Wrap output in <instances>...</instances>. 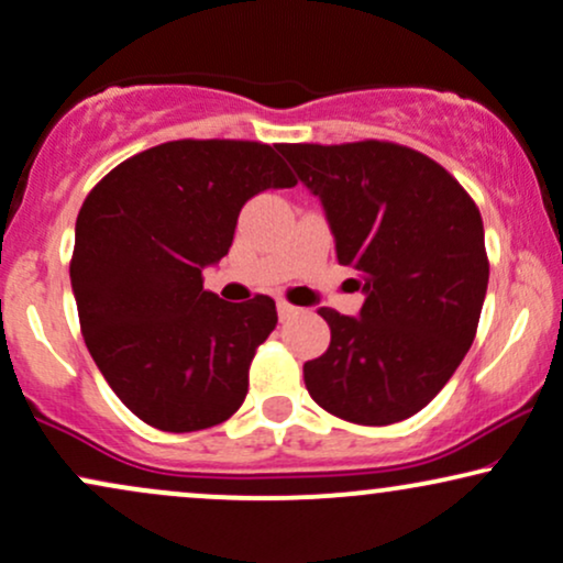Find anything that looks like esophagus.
<instances>
[{
  "label": "esophagus",
  "instance_id": "1",
  "mask_svg": "<svg viewBox=\"0 0 563 563\" xmlns=\"http://www.w3.org/2000/svg\"><path fill=\"white\" fill-rule=\"evenodd\" d=\"M296 312H299V309H296L294 303H288L286 299H280V301H277V314H280V320H288V318H294Z\"/></svg>",
  "mask_w": 563,
  "mask_h": 563
}]
</instances>
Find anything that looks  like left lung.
<instances>
[{
  "label": "left lung",
  "mask_w": 563,
  "mask_h": 563,
  "mask_svg": "<svg viewBox=\"0 0 563 563\" xmlns=\"http://www.w3.org/2000/svg\"><path fill=\"white\" fill-rule=\"evenodd\" d=\"M277 151L322 200L339 262L365 290L360 318L318 309L331 346L303 363L309 397L349 423L405 421L474 344L489 280L479 209L444 166L397 142Z\"/></svg>",
  "instance_id": "obj_1"
}]
</instances>
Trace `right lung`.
I'll use <instances>...</instances> for the list:
<instances>
[{
    "instance_id": "obj_1",
    "label": "right lung",
    "mask_w": 563,
    "mask_h": 563,
    "mask_svg": "<svg viewBox=\"0 0 563 563\" xmlns=\"http://www.w3.org/2000/svg\"><path fill=\"white\" fill-rule=\"evenodd\" d=\"M294 185L273 145L174 140L126 158L84 198L70 256L84 344L140 421L185 434L243 405L275 301H222L203 288V267L230 251L245 200Z\"/></svg>"
}]
</instances>
